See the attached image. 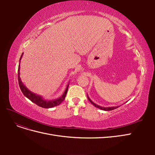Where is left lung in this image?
Listing matches in <instances>:
<instances>
[{
  "instance_id": "obj_1",
  "label": "left lung",
  "mask_w": 155,
  "mask_h": 155,
  "mask_svg": "<svg viewBox=\"0 0 155 155\" xmlns=\"http://www.w3.org/2000/svg\"><path fill=\"white\" fill-rule=\"evenodd\" d=\"M87 97H88V100L90 101V102L91 103V104L94 106V107H97V108H98V109H101V110H105V111H109V110H114V109H117V108L118 107H119L120 106H116V107H101V106H100V105H97V104H94V103L91 100V98L88 97V94H87Z\"/></svg>"
}]
</instances>
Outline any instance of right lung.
<instances>
[{
    "instance_id": "1",
    "label": "right lung",
    "mask_w": 155,
    "mask_h": 155,
    "mask_svg": "<svg viewBox=\"0 0 155 155\" xmlns=\"http://www.w3.org/2000/svg\"><path fill=\"white\" fill-rule=\"evenodd\" d=\"M24 53H22L20 59H19V65H18V85H19L21 90L23 94L26 96L28 99H29L30 101H31L33 103H34L36 105L38 106L43 107V108H46V109H48V108H52L54 107H55L57 105H59L61 104L65 98V96H66V94L68 91V88L69 85V81L68 83L67 84L66 89H65L64 92L62 94V96L59 97V98H57V99H55L53 100H46L44 98L39 96L37 95L36 94L31 92L28 89L26 86L24 85V83H22L21 79L20 78V63H21V60L22 58V55Z\"/></svg>"
}]
</instances>
